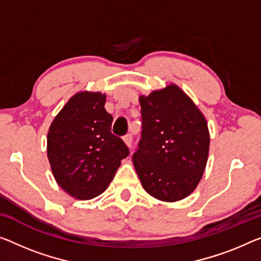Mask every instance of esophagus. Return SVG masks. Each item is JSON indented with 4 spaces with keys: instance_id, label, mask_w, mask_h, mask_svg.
I'll return each instance as SVG.
<instances>
[{
    "instance_id": "esophagus-1",
    "label": "esophagus",
    "mask_w": 261,
    "mask_h": 261,
    "mask_svg": "<svg viewBox=\"0 0 261 261\" xmlns=\"http://www.w3.org/2000/svg\"><path fill=\"white\" fill-rule=\"evenodd\" d=\"M123 141H125L128 148H132V143H133V136H132V134H127L125 138H123Z\"/></svg>"
}]
</instances>
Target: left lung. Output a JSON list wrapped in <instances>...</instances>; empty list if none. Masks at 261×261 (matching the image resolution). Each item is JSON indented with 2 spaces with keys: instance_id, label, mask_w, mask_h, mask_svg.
<instances>
[{
  "instance_id": "left-lung-1",
  "label": "left lung",
  "mask_w": 261,
  "mask_h": 261,
  "mask_svg": "<svg viewBox=\"0 0 261 261\" xmlns=\"http://www.w3.org/2000/svg\"><path fill=\"white\" fill-rule=\"evenodd\" d=\"M142 133L133 163L143 189L162 202H177L197 188L210 147L207 122L175 84L140 95Z\"/></svg>"
}]
</instances>
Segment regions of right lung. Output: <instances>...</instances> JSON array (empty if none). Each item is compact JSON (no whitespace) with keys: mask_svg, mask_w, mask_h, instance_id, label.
Wrapping results in <instances>:
<instances>
[{"mask_svg":"<svg viewBox=\"0 0 261 261\" xmlns=\"http://www.w3.org/2000/svg\"><path fill=\"white\" fill-rule=\"evenodd\" d=\"M106 94L80 91L56 115L47 132V159L62 189L77 199H92L107 189L121 160L129 154L112 134L113 118Z\"/></svg>","mask_w":261,"mask_h":261,"instance_id":"obj_1","label":"right lung"}]
</instances>
